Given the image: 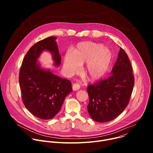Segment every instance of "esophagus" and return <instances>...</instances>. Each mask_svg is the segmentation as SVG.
Returning <instances> with one entry per match:
<instances>
[{"label":"esophagus","instance_id":"1","mask_svg":"<svg viewBox=\"0 0 153 153\" xmlns=\"http://www.w3.org/2000/svg\"><path fill=\"white\" fill-rule=\"evenodd\" d=\"M80 88V85L77 83H74L73 85V90L74 91H77V90H79Z\"/></svg>","mask_w":153,"mask_h":153}]
</instances>
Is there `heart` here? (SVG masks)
Wrapping results in <instances>:
<instances>
[{
	"instance_id": "heart-1",
	"label": "heart",
	"mask_w": 153,
	"mask_h": 153,
	"mask_svg": "<svg viewBox=\"0 0 153 153\" xmlns=\"http://www.w3.org/2000/svg\"><path fill=\"white\" fill-rule=\"evenodd\" d=\"M113 59V53L101 43L92 42H80L72 53H67L64 58V68L71 74L77 73L80 64L86 63L85 73L90 79L97 80L108 71Z\"/></svg>"
}]
</instances>
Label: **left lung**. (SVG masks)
I'll list each match as a JSON object with an SVG mask.
<instances>
[{"instance_id":"obj_1","label":"left lung","mask_w":153,"mask_h":153,"mask_svg":"<svg viewBox=\"0 0 153 153\" xmlns=\"http://www.w3.org/2000/svg\"><path fill=\"white\" fill-rule=\"evenodd\" d=\"M111 76L87 88L89 96L88 111L96 122L113 120L126 108L131 96L134 76L129 59L122 48Z\"/></svg>"}]
</instances>
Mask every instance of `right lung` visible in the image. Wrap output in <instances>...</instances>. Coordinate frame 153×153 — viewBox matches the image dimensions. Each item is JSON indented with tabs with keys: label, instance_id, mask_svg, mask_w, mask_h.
<instances>
[{
	"label": "right lung",
	"instance_id": "1",
	"mask_svg": "<svg viewBox=\"0 0 153 153\" xmlns=\"http://www.w3.org/2000/svg\"><path fill=\"white\" fill-rule=\"evenodd\" d=\"M56 39V37H49L33 45L25 56L19 71V81L24 105L34 116L44 120L57 114L65 98L73 91L70 80L40 68L37 63L41 53L47 50L53 54L54 65H60L61 57Z\"/></svg>",
	"mask_w": 153,
	"mask_h": 153
}]
</instances>
